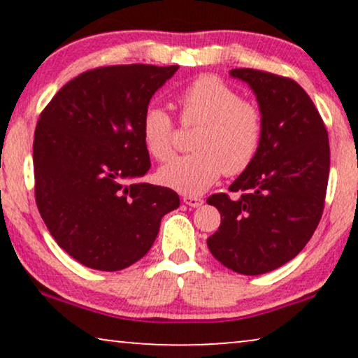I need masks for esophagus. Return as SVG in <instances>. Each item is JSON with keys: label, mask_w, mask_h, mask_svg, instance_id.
Wrapping results in <instances>:
<instances>
[{"label": "esophagus", "mask_w": 358, "mask_h": 358, "mask_svg": "<svg viewBox=\"0 0 358 358\" xmlns=\"http://www.w3.org/2000/svg\"><path fill=\"white\" fill-rule=\"evenodd\" d=\"M182 200H184L185 205H189V207H194V208H197L203 203V199L195 197V195H184Z\"/></svg>", "instance_id": "1"}]
</instances>
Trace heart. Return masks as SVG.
Here are the masks:
<instances>
[{"label":"heart","mask_w":358,"mask_h":358,"mask_svg":"<svg viewBox=\"0 0 358 358\" xmlns=\"http://www.w3.org/2000/svg\"><path fill=\"white\" fill-rule=\"evenodd\" d=\"M182 124H200L192 138L194 153L179 156L159 171L161 182L180 194L197 195L223 173L238 176L254 163L261 148L262 112L222 78L202 75L178 94ZM145 148L155 159L174 155V122L159 106L146 107L141 117Z\"/></svg>","instance_id":"obj_1"}]
</instances>
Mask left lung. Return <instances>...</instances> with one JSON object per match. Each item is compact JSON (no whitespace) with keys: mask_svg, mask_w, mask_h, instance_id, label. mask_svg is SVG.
Returning <instances> with one entry per match:
<instances>
[{"mask_svg":"<svg viewBox=\"0 0 358 358\" xmlns=\"http://www.w3.org/2000/svg\"><path fill=\"white\" fill-rule=\"evenodd\" d=\"M262 112L264 131L254 163L207 203L222 224L207 239L213 257L243 275H261L292 261L320 223L329 179V140L320 112L290 78L236 68Z\"/></svg>","mask_w":358,"mask_h":358,"instance_id":"left-lung-1","label":"left lung"}]
</instances>
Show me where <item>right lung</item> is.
Returning <instances> with one entry per match:
<instances>
[{
    "label": "right lung",
    "mask_w": 358,
    "mask_h": 358,
    "mask_svg": "<svg viewBox=\"0 0 358 358\" xmlns=\"http://www.w3.org/2000/svg\"><path fill=\"white\" fill-rule=\"evenodd\" d=\"M178 65H114L81 73L42 110L34 134L36 202L63 251L114 272L153 246L179 207L169 187L138 182L150 169L141 117Z\"/></svg>",
    "instance_id": "right-lung-1"
}]
</instances>
